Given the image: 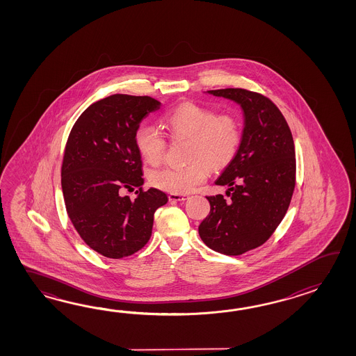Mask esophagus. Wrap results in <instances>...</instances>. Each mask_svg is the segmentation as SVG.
<instances>
[{"instance_id":"1","label":"esophagus","mask_w":356,"mask_h":356,"mask_svg":"<svg viewBox=\"0 0 356 356\" xmlns=\"http://www.w3.org/2000/svg\"><path fill=\"white\" fill-rule=\"evenodd\" d=\"M169 201H186L188 200L187 195H177V193H170L169 195Z\"/></svg>"}]
</instances>
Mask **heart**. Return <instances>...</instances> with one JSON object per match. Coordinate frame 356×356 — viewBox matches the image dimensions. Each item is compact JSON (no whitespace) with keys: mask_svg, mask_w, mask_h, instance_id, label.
I'll list each match as a JSON object with an SVG mask.
<instances>
[{"mask_svg":"<svg viewBox=\"0 0 356 356\" xmlns=\"http://www.w3.org/2000/svg\"><path fill=\"white\" fill-rule=\"evenodd\" d=\"M173 138H187L183 167H165L152 170L149 181L155 188L183 195L206 179L209 165L220 169L234 158L242 140L238 118L232 113H216L196 103H183L163 120ZM135 144L143 159L152 167L159 165L167 152L164 136L149 126H140Z\"/></svg>","mask_w":356,"mask_h":356,"instance_id":"b5f03b06","label":"heart"}]
</instances>
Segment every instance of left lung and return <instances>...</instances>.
I'll return each mask as SVG.
<instances>
[{
	"mask_svg": "<svg viewBox=\"0 0 356 356\" xmlns=\"http://www.w3.org/2000/svg\"><path fill=\"white\" fill-rule=\"evenodd\" d=\"M242 106L244 129L239 149L218 186L227 196H207L210 213L200 224L204 244L222 254L239 256L273 234L288 211L296 188V149L288 122L273 100L241 88L209 90Z\"/></svg>",
	"mask_w": 356,
	"mask_h": 356,
	"instance_id": "1",
	"label": "left lung"
}]
</instances>
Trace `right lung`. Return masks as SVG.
I'll return each mask as SVG.
<instances>
[{
	"label": "right lung",
	"instance_id": "right-lung-1",
	"mask_svg": "<svg viewBox=\"0 0 356 356\" xmlns=\"http://www.w3.org/2000/svg\"><path fill=\"white\" fill-rule=\"evenodd\" d=\"M161 103L152 97L114 94L83 111L68 135L60 168L66 211L91 250L129 257L152 236L154 213L168 202L159 189H143V161L135 134ZM139 191L135 200L122 197Z\"/></svg>",
	"mask_w": 356,
	"mask_h": 356
}]
</instances>
